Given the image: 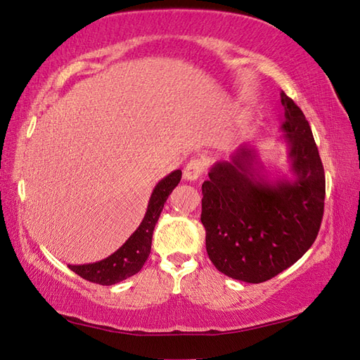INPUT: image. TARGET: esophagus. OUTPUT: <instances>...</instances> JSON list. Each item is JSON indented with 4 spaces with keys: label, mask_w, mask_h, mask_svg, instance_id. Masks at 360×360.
I'll use <instances>...</instances> for the list:
<instances>
[{
    "label": "esophagus",
    "mask_w": 360,
    "mask_h": 360,
    "mask_svg": "<svg viewBox=\"0 0 360 360\" xmlns=\"http://www.w3.org/2000/svg\"><path fill=\"white\" fill-rule=\"evenodd\" d=\"M204 168H205V164L202 159H192L184 167V173H182V176H184L186 181H196L201 178V174L204 173Z\"/></svg>",
    "instance_id": "obj_1"
}]
</instances>
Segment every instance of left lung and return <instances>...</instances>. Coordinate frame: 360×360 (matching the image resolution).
Wrapping results in <instances>:
<instances>
[{
    "label": "left lung",
    "instance_id": "8db88e82",
    "mask_svg": "<svg viewBox=\"0 0 360 360\" xmlns=\"http://www.w3.org/2000/svg\"><path fill=\"white\" fill-rule=\"evenodd\" d=\"M280 141L289 174L267 173L257 145L241 143L210 167L202 184L205 249L219 272L246 283L271 280L316 241L325 204V172L303 111L285 93Z\"/></svg>",
    "mask_w": 360,
    "mask_h": 360
}]
</instances>
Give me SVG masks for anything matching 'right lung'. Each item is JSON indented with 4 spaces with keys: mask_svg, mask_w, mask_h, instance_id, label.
<instances>
[{
    "mask_svg": "<svg viewBox=\"0 0 360 360\" xmlns=\"http://www.w3.org/2000/svg\"><path fill=\"white\" fill-rule=\"evenodd\" d=\"M181 176V170H174L158 182L151 192L147 212H145L142 223L114 254L97 263H88L80 266L70 264V269L80 275L82 278L98 283V285L103 286L116 285V283L127 280L128 277L139 272L150 255L153 231H155L160 212L164 209L168 195L179 184Z\"/></svg>",
    "mask_w": 360,
    "mask_h": 360,
    "instance_id": "right-lung-1",
    "label": "right lung"
}]
</instances>
